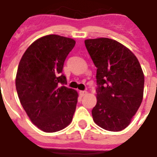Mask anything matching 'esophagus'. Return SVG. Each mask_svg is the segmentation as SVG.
Listing matches in <instances>:
<instances>
[{
    "instance_id": "34e87169",
    "label": "esophagus",
    "mask_w": 157,
    "mask_h": 157,
    "mask_svg": "<svg viewBox=\"0 0 157 157\" xmlns=\"http://www.w3.org/2000/svg\"><path fill=\"white\" fill-rule=\"evenodd\" d=\"M79 94L81 97H84V96H86L87 94V91H80Z\"/></svg>"
}]
</instances>
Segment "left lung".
Listing matches in <instances>:
<instances>
[{"instance_id": "left-lung-1", "label": "left lung", "mask_w": 157, "mask_h": 157, "mask_svg": "<svg viewBox=\"0 0 157 157\" xmlns=\"http://www.w3.org/2000/svg\"><path fill=\"white\" fill-rule=\"evenodd\" d=\"M84 42L98 68L93 120L105 130H123L143 101L144 75L139 61L130 50L115 40L100 37Z\"/></svg>"}]
</instances>
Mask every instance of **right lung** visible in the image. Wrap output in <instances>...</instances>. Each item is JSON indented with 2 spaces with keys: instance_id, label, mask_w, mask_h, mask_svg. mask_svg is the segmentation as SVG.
Wrapping results in <instances>:
<instances>
[{
  "instance_id": "add662e5",
  "label": "right lung",
  "mask_w": 157,
  "mask_h": 157,
  "mask_svg": "<svg viewBox=\"0 0 157 157\" xmlns=\"http://www.w3.org/2000/svg\"><path fill=\"white\" fill-rule=\"evenodd\" d=\"M75 45L72 38L47 35L33 42L19 61L15 78L19 101L33 124L46 133L61 130L73 120L78 94L65 87L62 70Z\"/></svg>"
}]
</instances>
